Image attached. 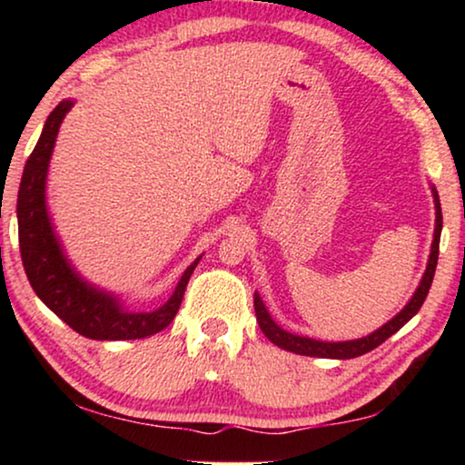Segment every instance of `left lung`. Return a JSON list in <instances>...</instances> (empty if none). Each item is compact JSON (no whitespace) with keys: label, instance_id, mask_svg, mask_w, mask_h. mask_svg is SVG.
<instances>
[{"label":"left lung","instance_id":"obj_1","mask_svg":"<svg viewBox=\"0 0 465 465\" xmlns=\"http://www.w3.org/2000/svg\"><path fill=\"white\" fill-rule=\"evenodd\" d=\"M431 196H434V207H436V224H434V241H431L428 266H425V272L421 282L417 285L415 294L411 296V301L404 304V309L400 311V313L393 315L390 322L383 323L379 330H374V332L361 336V339L336 341V342L317 341V339H309V336H301V334L283 330L275 320H272L269 309H266V304L262 298H260L258 292H253L256 320L266 339H269L272 345L298 355H311V358H328V360H351V358H358V355L372 351L374 347H379L381 342H385L391 334H396L406 322H411L412 317L417 315V311L421 309L425 296H428L431 282H434V272L438 264V245H440V232H442V212H440V199H438V190L434 186H431Z\"/></svg>","mask_w":465,"mask_h":465}]
</instances>
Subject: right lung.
Masks as SVG:
<instances>
[{"label": "right lung", "instance_id": "1", "mask_svg": "<svg viewBox=\"0 0 465 465\" xmlns=\"http://www.w3.org/2000/svg\"><path fill=\"white\" fill-rule=\"evenodd\" d=\"M74 107V99H63L44 123L42 135L25 164L21 188H18L16 218L18 245L25 272L37 298L59 315L69 328L94 341H135L161 332L173 322L180 309L188 279L193 275L199 256L182 272L173 294L154 311H133L123 298L94 285L78 272L67 258L59 234L54 232L48 213L46 182L53 150L63 118Z\"/></svg>", "mask_w": 465, "mask_h": 465}]
</instances>
